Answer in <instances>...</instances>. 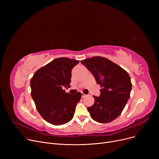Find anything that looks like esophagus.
<instances>
[{
	"label": "esophagus",
	"mask_w": 159,
	"mask_h": 159,
	"mask_svg": "<svg viewBox=\"0 0 159 159\" xmlns=\"http://www.w3.org/2000/svg\"><path fill=\"white\" fill-rule=\"evenodd\" d=\"M81 95H82V98H84V97H86V95H85L84 93H83V92H81Z\"/></svg>",
	"instance_id": "obj_1"
}]
</instances>
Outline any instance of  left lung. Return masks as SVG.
Wrapping results in <instances>:
<instances>
[{
  "instance_id": "obj_1",
  "label": "left lung",
  "mask_w": 159,
  "mask_h": 159,
  "mask_svg": "<svg viewBox=\"0 0 159 159\" xmlns=\"http://www.w3.org/2000/svg\"><path fill=\"white\" fill-rule=\"evenodd\" d=\"M81 63L102 88L100 96H93V105L88 107L91 118L100 123L113 121L121 114L129 98L132 84L129 74L119 65L102 57L87 58Z\"/></svg>"
}]
</instances>
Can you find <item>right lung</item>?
<instances>
[{
	"instance_id": "add662e5",
	"label": "right lung",
	"mask_w": 159,
	"mask_h": 159,
	"mask_svg": "<svg viewBox=\"0 0 159 159\" xmlns=\"http://www.w3.org/2000/svg\"><path fill=\"white\" fill-rule=\"evenodd\" d=\"M79 62L71 58H55L42 67L30 80L31 95L40 115L48 122L62 125L73 117L81 93L71 95L63 87H70L71 70Z\"/></svg>"
}]
</instances>
